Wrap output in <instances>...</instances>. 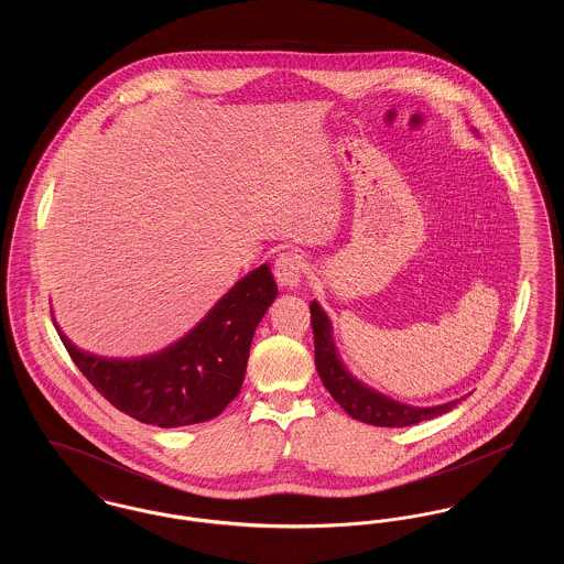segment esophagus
Here are the masks:
<instances>
[{
  "label": "esophagus",
  "mask_w": 564,
  "mask_h": 564,
  "mask_svg": "<svg viewBox=\"0 0 564 564\" xmlns=\"http://www.w3.org/2000/svg\"><path fill=\"white\" fill-rule=\"evenodd\" d=\"M304 276V260L294 251H285L274 262V279L281 288H297Z\"/></svg>",
  "instance_id": "34e87169"
}]
</instances>
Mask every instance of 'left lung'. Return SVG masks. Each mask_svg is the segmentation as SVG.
<instances>
[{
    "label": "left lung",
    "instance_id": "1",
    "mask_svg": "<svg viewBox=\"0 0 564 564\" xmlns=\"http://www.w3.org/2000/svg\"><path fill=\"white\" fill-rule=\"evenodd\" d=\"M311 323L315 334V366L322 376L323 387L352 419L376 427H408L427 419H435L453 410L458 402L455 400L442 405L416 408V405L395 402L382 393H376L375 389L352 378L343 366L334 347L332 323L317 302H311Z\"/></svg>",
    "mask_w": 564,
    "mask_h": 564
}]
</instances>
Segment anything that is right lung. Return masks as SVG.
<instances>
[{"label":"right lung","instance_id":"right-lung-1","mask_svg":"<svg viewBox=\"0 0 564 564\" xmlns=\"http://www.w3.org/2000/svg\"><path fill=\"white\" fill-rule=\"evenodd\" d=\"M276 283L269 264L251 270L182 340L139 359H106L63 345L88 382L120 412L156 427H186L224 412L241 391L253 332Z\"/></svg>","mask_w":564,"mask_h":564}]
</instances>
